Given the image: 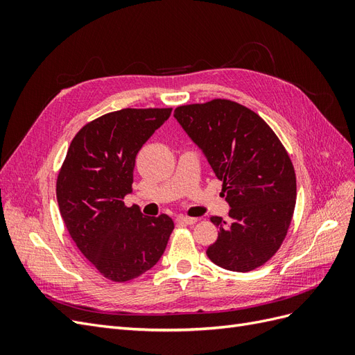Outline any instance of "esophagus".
I'll return each instance as SVG.
<instances>
[{
    "label": "esophagus",
    "instance_id": "obj_1",
    "mask_svg": "<svg viewBox=\"0 0 355 355\" xmlns=\"http://www.w3.org/2000/svg\"><path fill=\"white\" fill-rule=\"evenodd\" d=\"M198 219L197 218H188V216H178L176 218V222H179V223H185V225H194L196 222H197Z\"/></svg>",
    "mask_w": 355,
    "mask_h": 355
}]
</instances>
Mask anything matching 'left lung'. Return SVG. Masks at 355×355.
Returning a JSON list of instances; mask_svg holds the SVG:
<instances>
[{"label":"left lung","mask_w":355,"mask_h":355,"mask_svg":"<svg viewBox=\"0 0 355 355\" xmlns=\"http://www.w3.org/2000/svg\"><path fill=\"white\" fill-rule=\"evenodd\" d=\"M175 118L206 155L230 204V222L213 216L207 249L220 268L249 272L280 249L296 204V175L286 148L262 118L228 99L182 105Z\"/></svg>","instance_id":"left-lung-1"}]
</instances>
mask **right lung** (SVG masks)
<instances>
[{
  "instance_id": "obj_1",
  "label": "right lung",
  "mask_w": 355,
  "mask_h": 355,
  "mask_svg": "<svg viewBox=\"0 0 355 355\" xmlns=\"http://www.w3.org/2000/svg\"><path fill=\"white\" fill-rule=\"evenodd\" d=\"M171 108H125L105 114L75 135L60 167L56 196L65 227L103 277L124 283L163 256L175 223L127 207L137 153Z\"/></svg>"
}]
</instances>
